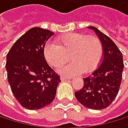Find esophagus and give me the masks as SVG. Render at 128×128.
<instances>
[{"mask_svg":"<svg viewBox=\"0 0 128 128\" xmlns=\"http://www.w3.org/2000/svg\"><path fill=\"white\" fill-rule=\"evenodd\" d=\"M70 79V78H68V77H65V76H60V80H69Z\"/></svg>","mask_w":128,"mask_h":128,"instance_id":"34e87169","label":"esophagus"}]
</instances>
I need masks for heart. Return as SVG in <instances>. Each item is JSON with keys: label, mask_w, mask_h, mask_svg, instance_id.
<instances>
[{"label": "heart", "mask_w": 128, "mask_h": 128, "mask_svg": "<svg viewBox=\"0 0 128 128\" xmlns=\"http://www.w3.org/2000/svg\"><path fill=\"white\" fill-rule=\"evenodd\" d=\"M56 44L48 43L44 56L50 66L60 68L70 58L72 61L60 71L68 75L77 74L84 70L90 73L100 64L103 46L100 39L82 33H68L57 38Z\"/></svg>", "instance_id": "b5f03b06"}]
</instances>
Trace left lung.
I'll return each instance as SVG.
<instances>
[{"instance_id":"1","label":"left lung","mask_w":128,"mask_h":128,"mask_svg":"<svg viewBox=\"0 0 128 128\" xmlns=\"http://www.w3.org/2000/svg\"><path fill=\"white\" fill-rule=\"evenodd\" d=\"M98 35L104 48L102 63L90 75L83 78V88L75 97L88 108L102 110L108 108L118 94L124 70L122 53L109 37L94 27H88Z\"/></svg>"}]
</instances>
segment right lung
<instances>
[{
	"label": "right lung",
	"instance_id": "obj_1",
	"mask_svg": "<svg viewBox=\"0 0 128 128\" xmlns=\"http://www.w3.org/2000/svg\"><path fill=\"white\" fill-rule=\"evenodd\" d=\"M53 34L49 30L33 28L17 40L7 54L11 91L20 104L28 110L50 104L60 82L44 56L45 44Z\"/></svg>",
	"mask_w": 128,
	"mask_h": 128
}]
</instances>
